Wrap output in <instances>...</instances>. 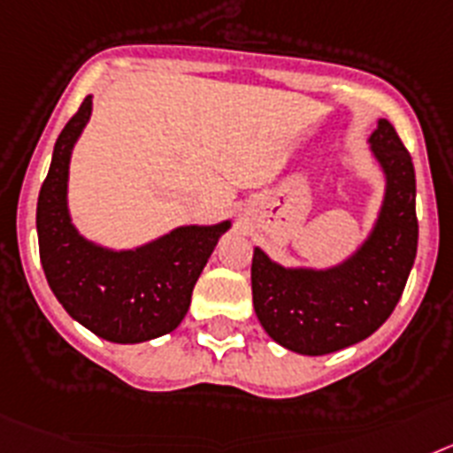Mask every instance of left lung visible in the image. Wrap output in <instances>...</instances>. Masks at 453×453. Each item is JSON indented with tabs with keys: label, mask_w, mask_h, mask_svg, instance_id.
Returning a JSON list of instances; mask_svg holds the SVG:
<instances>
[{
	"label": "left lung",
	"mask_w": 453,
	"mask_h": 453,
	"mask_svg": "<svg viewBox=\"0 0 453 453\" xmlns=\"http://www.w3.org/2000/svg\"><path fill=\"white\" fill-rule=\"evenodd\" d=\"M369 145L385 173V198L365 243L330 269H287L255 249L250 282L262 328L301 356H326L367 340L396 308L417 255L415 168L390 120Z\"/></svg>",
	"instance_id": "left-lung-1"
}]
</instances>
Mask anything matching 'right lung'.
<instances>
[{
	"mask_svg": "<svg viewBox=\"0 0 453 453\" xmlns=\"http://www.w3.org/2000/svg\"><path fill=\"white\" fill-rule=\"evenodd\" d=\"M90 109L88 96L54 143L38 194V249L47 282L74 321L102 340L136 344L178 328L196 280L230 221L175 227L134 250L104 249L81 237L68 211V171Z\"/></svg>",
	"mask_w": 453,
	"mask_h": 453,
	"instance_id": "add662e5",
	"label": "right lung"
}]
</instances>
